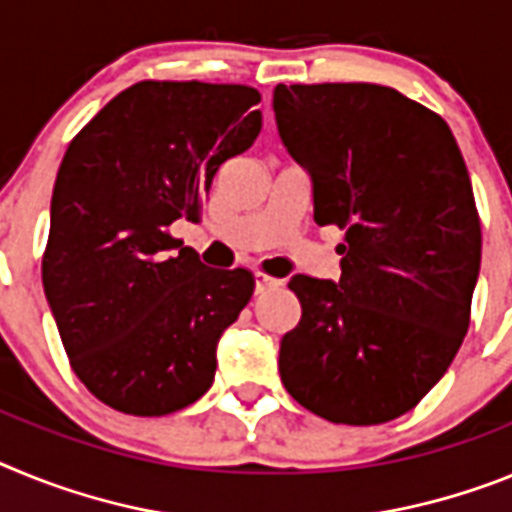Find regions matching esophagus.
<instances>
[{"label":"esophagus","mask_w":512,"mask_h":512,"mask_svg":"<svg viewBox=\"0 0 512 512\" xmlns=\"http://www.w3.org/2000/svg\"><path fill=\"white\" fill-rule=\"evenodd\" d=\"M252 278H255V291L257 293H265V291H270V288L281 286V281H278V278H273V275H268V273H255Z\"/></svg>","instance_id":"34e87169"}]
</instances>
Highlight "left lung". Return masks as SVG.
<instances>
[{
	"instance_id": "8db88e82",
	"label": "left lung",
	"mask_w": 512,
	"mask_h": 512,
	"mask_svg": "<svg viewBox=\"0 0 512 512\" xmlns=\"http://www.w3.org/2000/svg\"><path fill=\"white\" fill-rule=\"evenodd\" d=\"M278 133L317 224L345 229L337 283L293 275L301 319L278 371L301 407L379 425L410 412L469 330L482 229L441 115L381 84H278Z\"/></svg>"
}]
</instances>
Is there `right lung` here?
Segmentation results:
<instances>
[{
  "instance_id": "1",
  "label": "right lung",
  "mask_w": 512,
  "mask_h": 512,
  "mask_svg": "<svg viewBox=\"0 0 512 512\" xmlns=\"http://www.w3.org/2000/svg\"><path fill=\"white\" fill-rule=\"evenodd\" d=\"M260 92L139 82L71 141L51 198L43 291L71 368L100 402L159 417L201 399L252 273L216 270L167 231L255 144Z\"/></svg>"
}]
</instances>
